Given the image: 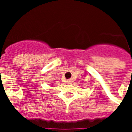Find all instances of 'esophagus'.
Segmentation results:
<instances>
[{
    "mask_svg": "<svg viewBox=\"0 0 132 132\" xmlns=\"http://www.w3.org/2000/svg\"><path fill=\"white\" fill-rule=\"evenodd\" d=\"M66 82H67V83H69V84H71V83H72V82H73V81H72L71 80H67V81H66Z\"/></svg>",
    "mask_w": 132,
    "mask_h": 132,
    "instance_id": "1",
    "label": "esophagus"
}]
</instances>
